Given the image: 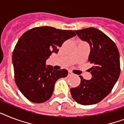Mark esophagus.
Returning a JSON list of instances; mask_svg holds the SVG:
<instances>
[{
    "instance_id": "esophagus-1",
    "label": "esophagus",
    "mask_w": 124,
    "mask_h": 124,
    "mask_svg": "<svg viewBox=\"0 0 124 124\" xmlns=\"http://www.w3.org/2000/svg\"><path fill=\"white\" fill-rule=\"evenodd\" d=\"M73 74H74L72 73V71H69V73H68V76H72Z\"/></svg>"
}]
</instances>
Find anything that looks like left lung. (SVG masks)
<instances>
[{"mask_svg": "<svg viewBox=\"0 0 124 124\" xmlns=\"http://www.w3.org/2000/svg\"><path fill=\"white\" fill-rule=\"evenodd\" d=\"M75 32L90 45L88 61L92 65L89 71L92 78L86 80L79 76L80 84L70 91L72 98L79 104H95L110 93L119 78V52L114 42L98 29L90 27Z\"/></svg>", "mask_w": 124, "mask_h": 124, "instance_id": "1", "label": "left lung"}]
</instances>
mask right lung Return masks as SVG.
<instances>
[{
	"label": "right lung",
	"instance_id": "right-lung-1",
	"mask_svg": "<svg viewBox=\"0 0 124 124\" xmlns=\"http://www.w3.org/2000/svg\"><path fill=\"white\" fill-rule=\"evenodd\" d=\"M76 36L72 31L52 27H35L19 39L13 53L15 79L22 94L30 101L41 103L52 97L55 82L67 76L66 69L55 70L46 60L67 39Z\"/></svg>",
	"mask_w": 124,
	"mask_h": 124
}]
</instances>
